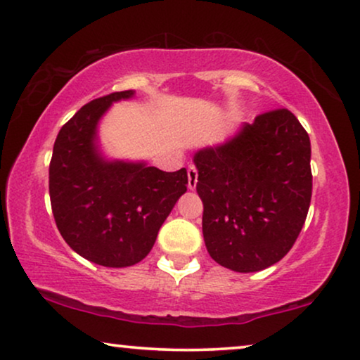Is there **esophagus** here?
<instances>
[{
    "label": "esophagus",
    "mask_w": 360,
    "mask_h": 360,
    "mask_svg": "<svg viewBox=\"0 0 360 360\" xmlns=\"http://www.w3.org/2000/svg\"><path fill=\"white\" fill-rule=\"evenodd\" d=\"M196 184H198V170H196L195 167L191 165L188 169V188L195 190Z\"/></svg>",
    "instance_id": "34e87169"
}]
</instances>
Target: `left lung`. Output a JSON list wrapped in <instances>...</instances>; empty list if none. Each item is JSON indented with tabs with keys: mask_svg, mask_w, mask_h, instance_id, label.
<instances>
[{
	"mask_svg": "<svg viewBox=\"0 0 360 360\" xmlns=\"http://www.w3.org/2000/svg\"><path fill=\"white\" fill-rule=\"evenodd\" d=\"M311 144L292 111L272 110L224 144L195 154L211 259L259 272L293 248L311 201Z\"/></svg>",
	"mask_w": 360,
	"mask_h": 360,
	"instance_id": "obj_1",
	"label": "left lung"
}]
</instances>
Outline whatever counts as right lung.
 <instances>
[{
  "instance_id": "1",
  "label": "right lung",
  "mask_w": 360,
  "mask_h": 360,
  "mask_svg": "<svg viewBox=\"0 0 360 360\" xmlns=\"http://www.w3.org/2000/svg\"><path fill=\"white\" fill-rule=\"evenodd\" d=\"M132 96V90L116 91L80 108L58 132L49 167L52 213L62 238L103 267L141 262L188 185L185 169L164 172L101 157L98 121L112 101Z\"/></svg>"
}]
</instances>
